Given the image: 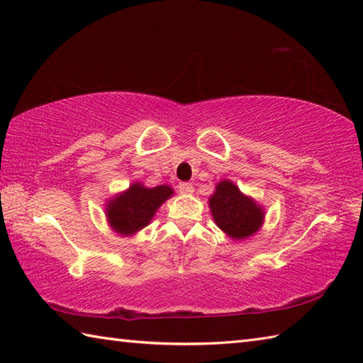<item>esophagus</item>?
I'll return each mask as SVG.
<instances>
[{"instance_id": "esophagus-1", "label": "esophagus", "mask_w": 363, "mask_h": 363, "mask_svg": "<svg viewBox=\"0 0 363 363\" xmlns=\"http://www.w3.org/2000/svg\"><path fill=\"white\" fill-rule=\"evenodd\" d=\"M179 190H181V194L190 195V194H194V186H191L190 182H181L179 184Z\"/></svg>"}]
</instances>
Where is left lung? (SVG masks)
Here are the masks:
<instances>
[{"label":"left lung","instance_id":"1","mask_svg":"<svg viewBox=\"0 0 363 363\" xmlns=\"http://www.w3.org/2000/svg\"><path fill=\"white\" fill-rule=\"evenodd\" d=\"M209 209L215 225L233 240H245L257 234L265 220L264 207L229 179L215 186L209 198Z\"/></svg>","mask_w":363,"mask_h":363}]
</instances>
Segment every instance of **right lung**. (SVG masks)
I'll use <instances>...</instances> for the list:
<instances>
[{"instance_id":"obj_1","label":"right lung","mask_w":363,"mask_h":363,"mask_svg":"<svg viewBox=\"0 0 363 363\" xmlns=\"http://www.w3.org/2000/svg\"><path fill=\"white\" fill-rule=\"evenodd\" d=\"M174 195V190L164 184L146 187L142 182H133L104 204L107 223L115 234L130 237L146 228L154 218L159 207Z\"/></svg>"}]
</instances>
